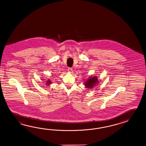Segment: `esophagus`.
Returning <instances> with one entry per match:
<instances>
[{"label": "esophagus", "instance_id": "34e87169", "mask_svg": "<svg viewBox=\"0 0 146 146\" xmlns=\"http://www.w3.org/2000/svg\"><path fill=\"white\" fill-rule=\"evenodd\" d=\"M68 71H69V72H71L72 71V69L71 68H68Z\"/></svg>", "mask_w": 146, "mask_h": 146}]
</instances>
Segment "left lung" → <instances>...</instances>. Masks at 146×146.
<instances>
[{
  "label": "left lung",
  "instance_id": "obj_1",
  "mask_svg": "<svg viewBox=\"0 0 146 146\" xmlns=\"http://www.w3.org/2000/svg\"><path fill=\"white\" fill-rule=\"evenodd\" d=\"M97 83H98L97 77H91L86 81V82H85V85L86 88L92 89Z\"/></svg>",
  "mask_w": 146,
  "mask_h": 146
}]
</instances>
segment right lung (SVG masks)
Here are the masks:
<instances>
[{
	"instance_id": "1",
	"label": "right lung",
	"mask_w": 146,
	"mask_h": 146,
	"mask_svg": "<svg viewBox=\"0 0 146 146\" xmlns=\"http://www.w3.org/2000/svg\"><path fill=\"white\" fill-rule=\"evenodd\" d=\"M46 84H48V85H49L51 82L50 81V80H48V82H46Z\"/></svg>"
}]
</instances>
